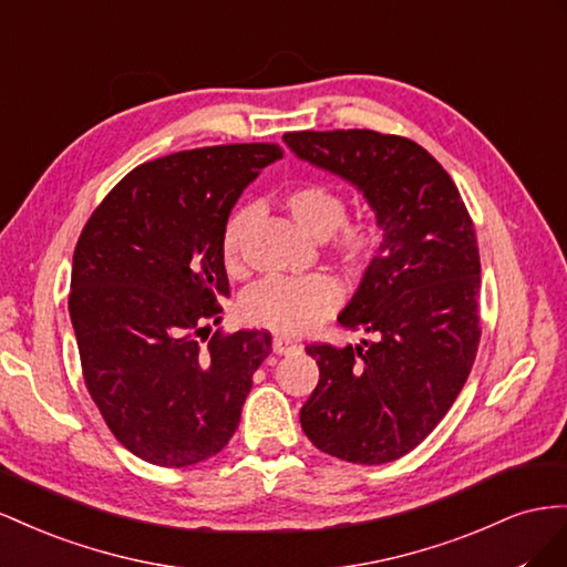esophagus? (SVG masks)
Returning a JSON list of instances; mask_svg holds the SVG:
<instances>
[{
	"instance_id": "1",
	"label": "esophagus",
	"mask_w": 567,
	"mask_h": 567,
	"mask_svg": "<svg viewBox=\"0 0 567 567\" xmlns=\"http://www.w3.org/2000/svg\"><path fill=\"white\" fill-rule=\"evenodd\" d=\"M297 349H301L295 339H289V337H275L272 339V351L275 353H292V351H297Z\"/></svg>"
}]
</instances>
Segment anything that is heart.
I'll list each match as a JSON object with an SVG mask.
<instances>
[{
    "label": "heart",
    "instance_id": "b5f03b06",
    "mask_svg": "<svg viewBox=\"0 0 567 567\" xmlns=\"http://www.w3.org/2000/svg\"><path fill=\"white\" fill-rule=\"evenodd\" d=\"M285 208L306 233L316 237L332 235V245L347 264L373 258L384 239L380 220L361 216L347 218L344 194L328 183H301L285 192ZM251 208H237L225 220L220 256L228 270H239L245 251V233ZM342 301V287L326 272L306 278H268L241 297L239 311L249 326L282 334H301L330 316Z\"/></svg>",
    "mask_w": 567,
    "mask_h": 567
}]
</instances>
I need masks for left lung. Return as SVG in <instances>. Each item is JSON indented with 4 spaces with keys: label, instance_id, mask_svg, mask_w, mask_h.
Listing matches in <instances>:
<instances>
[{
    "label": "left lung",
    "instance_id": "1",
    "mask_svg": "<svg viewBox=\"0 0 567 567\" xmlns=\"http://www.w3.org/2000/svg\"><path fill=\"white\" fill-rule=\"evenodd\" d=\"M299 158L363 192L384 239L339 326L373 339L309 344L320 380L301 409L326 454L382 465L440 425L471 375L480 344V249L451 175L427 150L375 131L285 135Z\"/></svg>",
    "mask_w": 567,
    "mask_h": 567
}]
</instances>
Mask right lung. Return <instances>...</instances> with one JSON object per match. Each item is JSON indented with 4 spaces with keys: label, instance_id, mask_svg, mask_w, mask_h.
<instances>
[{
    "label": "right lung",
    "instance_id": "right-lung-1",
    "mask_svg": "<svg viewBox=\"0 0 567 567\" xmlns=\"http://www.w3.org/2000/svg\"><path fill=\"white\" fill-rule=\"evenodd\" d=\"M275 142L218 144L127 173L85 223L69 311L85 386L113 436L142 461L185 467L216 456L239 425L270 334L208 337L230 295L220 235Z\"/></svg>",
    "mask_w": 567,
    "mask_h": 567
}]
</instances>
